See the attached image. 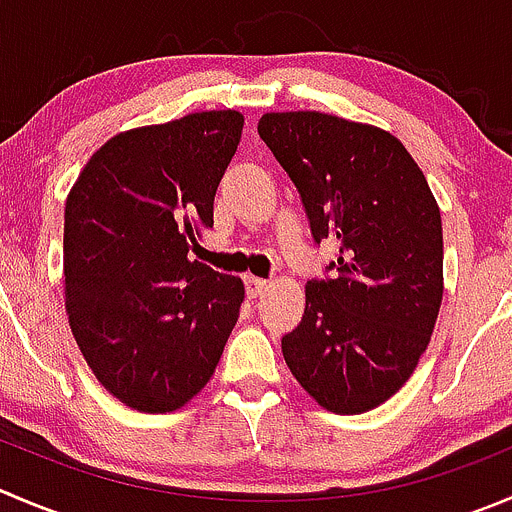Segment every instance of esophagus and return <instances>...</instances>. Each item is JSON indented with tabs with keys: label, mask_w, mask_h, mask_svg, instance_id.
<instances>
[{
	"label": "esophagus",
	"mask_w": 512,
	"mask_h": 512,
	"mask_svg": "<svg viewBox=\"0 0 512 512\" xmlns=\"http://www.w3.org/2000/svg\"><path fill=\"white\" fill-rule=\"evenodd\" d=\"M267 287H270V282H267V280H260V277H247V280H245L247 297H252V300H255V297H260L262 292L267 290Z\"/></svg>",
	"instance_id": "esophagus-1"
}]
</instances>
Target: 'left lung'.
Returning a JSON list of instances; mask_svg holds the SVG:
<instances>
[{"instance_id": "8db88e82", "label": "left lung", "mask_w": 512, "mask_h": 512, "mask_svg": "<svg viewBox=\"0 0 512 512\" xmlns=\"http://www.w3.org/2000/svg\"><path fill=\"white\" fill-rule=\"evenodd\" d=\"M262 142L295 182L315 242L335 240L332 277L305 285V315L282 337L287 367L337 415L403 388L443 302V222L418 162L372 124L267 112Z\"/></svg>"}]
</instances>
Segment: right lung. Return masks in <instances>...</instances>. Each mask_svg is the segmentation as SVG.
I'll return each instance as SVG.
<instances>
[{
    "label": "right lung",
    "mask_w": 512,
    "mask_h": 512,
    "mask_svg": "<svg viewBox=\"0 0 512 512\" xmlns=\"http://www.w3.org/2000/svg\"><path fill=\"white\" fill-rule=\"evenodd\" d=\"M245 117L195 112L114 135L64 207V305L104 390L140 413H172L215 372L245 285L200 260L215 192Z\"/></svg>",
    "instance_id": "right-lung-1"
}]
</instances>
